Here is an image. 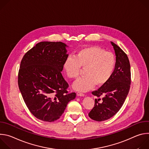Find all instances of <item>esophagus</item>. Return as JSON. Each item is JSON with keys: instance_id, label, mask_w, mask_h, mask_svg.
Returning a JSON list of instances; mask_svg holds the SVG:
<instances>
[{"instance_id": "obj_1", "label": "esophagus", "mask_w": 149, "mask_h": 149, "mask_svg": "<svg viewBox=\"0 0 149 149\" xmlns=\"http://www.w3.org/2000/svg\"><path fill=\"white\" fill-rule=\"evenodd\" d=\"M77 96H80V97H84L85 95L84 94H83L82 93H80V92H78L77 93Z\"/></svg>"}]
</instances>
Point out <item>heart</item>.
<instances>
[{
  "label": "heart",
  "instance_id": "1",
  "mask_svg": "<svg viewBox=\"0 0 149 149\" xmlns=\"http://www.w3.org/2000/svg\"><path fill=\"white\" fill-rule=\"evenodd\" d=\"M116 65L115 55L97 46H91L79 49L75 58L69 56L63 62V68L70 78L78 77L81 67L84 68V76L73 85L74 90L86 92L96 84L101 87L111 78Z\"/></svg>",
  "mask_w": 149,
  "mask_h": 149
}]
</instances>
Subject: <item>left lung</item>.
Here are the masks:
<instances>
[{"instance_id":"left-lung-1","label":"left lung","mask_w":149,"mask_h":149,"mask_svg":"<svg viewBox=\"0 0 149 149\" xmlns=\"http://www.w3.org/2000/svg\"><path fill=\"white\" fill-rule=\"evenodd\" d=\"M115 51L116 65L110 79L98 90L92 94L100 97L95 99L93 109L89 113V117L97 121L110 119L121 108L129 94L131 84L130 65L127 55L114 42H111Z\"/></svg>"}]
</instances>
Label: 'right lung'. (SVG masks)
<instances>
[{
  "label": "right lung",
  "instance_id": "obj_1",
  "mask_svg": "<svg viewBox=\"0 0 149 149\" xmlns=\"http://www.w3.org/2000/svg\"><path fill=\"white\" fill-rule=\"evenodd\" d=\"M65 44L41 42L28 51L20 62L18 86L31 113L38 119L52 122L60 118L75 93L61 72L68 56Z\"/></svg>",
  "mask_w": 149,
  "mask_h": 149
}]
</instances>
